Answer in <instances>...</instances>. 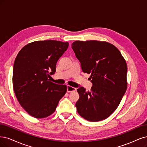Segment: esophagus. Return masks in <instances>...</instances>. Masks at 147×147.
Listing matches in <instances>:
<instances>
[{
    "instance_id": "34e87169",
    "label": "esophagus",
    "mask_w": 147,
    "mask_h": 147,
    "mask_svg": "<svg viewBox=\"0 0 147 147\" xmlns=\"http://www.w3.org/2000/svg\"><path fill=\"white\" fill-rule=\"evenodd\" d=\"M76 88L70 86H69V85H68L67 86V92L69 93L76 91Z\"/></svg>"
}]
</instances>
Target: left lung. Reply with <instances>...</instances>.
Listing matches in <instances>:
<instances>
[{
	"label": "left lung",
	"instance_id": "left-lung-1",
	"mask_svg": "<svg viewBox=\"0 0 147 147\" xmlns=\"http://www.w3.org/2000/svg\"><path fill=\"white\" fill-rule=\"evenodd\" d=\"M72 48L84 73L91 74L90 91H77L79 114L90 121L106 119L114 112L127 89V65L116 47L106 41H76Z\"/></svg>",
	"mask_w": 147,
	"mask_h": 147
}]
</instances>
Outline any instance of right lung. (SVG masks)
<instances>
[{"mask_svg":"<svg viewBox=\"0 0 147 147\" xmlns=\"http://www.w3.org/2000/svg\"><path fill=\"white\" fill-rule=\"evenodd\" d=\"M68 42L36 41L19 52L13 71V86L21 106L36 118L51 115L67 92L65 85L48 79L54 74L57 61L68 48Z\"/></svg>","mask_w":147,"mask_h":147,"instance_id":"add662e5","label":"right lung"}]
</instances>
